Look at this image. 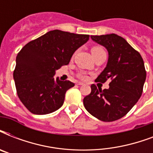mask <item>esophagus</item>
I'll return each mask as SVG.
<instances>
[{
  "mask_svg": "<svg viewBox=\"0 0 153 153\" xmlns=\"http://www.w3.org/2000/svg\"><path fill=\"white\" fill-rule=\"evenodd\" d=\"M77 84L79 85V86H82V85H83V82H77Z\"/></svg>",
  "mask_w": 153,
  "mask_h": 153,
  "instance_id": "1",
  "label": "esophagus"
}]
</instances>
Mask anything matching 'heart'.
<instances>
[{
    "mask_svg": "<svg viewBox=\"0 0 153 153\" xmlns=\"http://www.w3.org/2000/svg\"><path fill=\"white\" fill-rule=\"evenodd\" d=\"M103 51V49H102V48H100V47H93V48H91V53H92V54H94V53L98 52V51ZM79 77H80L81 79H86V75H84V74H80Z\"/></svg>",
    "mask_w": 153,
    "mask_h": 153,
    "instance_id": "heart-1",
    "label": "heart"
}]
</instances>
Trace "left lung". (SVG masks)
I'll return each mask as SVG.
<instances>
[{
  "label": "left lung",
  "instance_id": "1",
  "mask_svg": "<svg viewBox=\"0 0 153 153\" xmlns=\"http://www.w3.org/2000/svg\"><path fill=\"white\" fill-rule=\"evenodd\" d=\"M93 41L108 51L106 67L97 81L111 79L109 89L91 85V92L83 99L87 111L102 121L121 118L138 102L146 79L145 63L140 53L126 39L116 34L91 36Z\"/></svg>",
  "mask_w": 153,
  "mask_h": 153
}]
</instances>
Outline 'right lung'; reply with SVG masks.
I'll list each match as a JSON object with an SVG mask.
<instances>
[{"mask_svg": "<svg viewBox=\"0 0 153 153\" xmlns=\"http://www.w3.org/2000/svg\"><path fill=\"white\" fill-rule=\"evenodd\" d=\"M89 37L53 30L27 43L18 53L13 79L18 97L31 113L51 114L62 106L65 94L74 83L55 80V71L69 63Z\"/></svg>", "mask_w": 153, "mask_h": 153, "instance_id": "1", "label": "right lung"}]
</instances>
